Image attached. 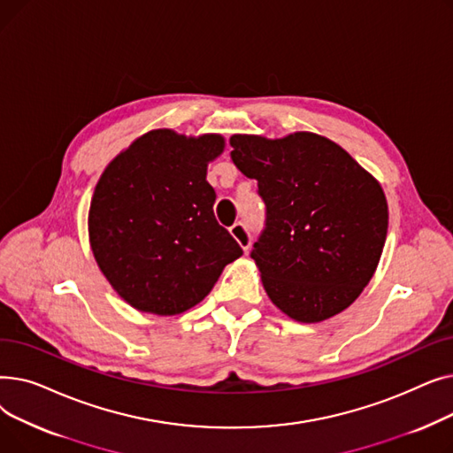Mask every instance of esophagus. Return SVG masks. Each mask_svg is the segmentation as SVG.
<instances>
[{
	"label": "esophagus",
	"mask_w": 453,
	"mask_h": 453,
	"mask_svg": "<svg viewBox=\"0 0 453 453\" xmlns=\"http://www.w3.org/2000/svg\"><path fill=\"white\" fill-rule=\"evenodd\" d=\"M229 233H231L233 239L239 242V246L248 253V250L251 246V234H250L248 227L242 222H239V224H234V226L229 227Z\"/></svg>",
	"instance_id": "obj_1"
}]
</instances>
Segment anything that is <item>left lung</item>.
Here are the masks:
<instances>
[{
    "label": "left lung",
    "mask_w": 453,
    "mask_h": 453,
    "mask_svg": "<svg viewBox=\"0 0 453 453\" xmlns=\"http://www.w3.org/2000/svg\"><path fill=\"white\" fill-rule=\"evenodd\" d=\"M231 159L257 180L266 227L251 258L280 312L319 323L343 312L372 279L388 236L378 180L338 142L312 132L234 134Z\"/></svg>",
    "instance_id": "1"
}]
</instances>
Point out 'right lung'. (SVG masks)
I'll return each instance as SVG.
<instances>
[{"label":"right lung","instance_id":"obj_1","mask_svg":"<svg viewBox=\"0 0 453 453\" xmlns=\"http://www.w3.org/2000/svg\"><path fill=\"white\" fill-rule=\"evenodd\" d=\"M226 147L220 134L150 130L117 154L93 190L88 233L111 288L135 311L176 316L212 290L242 255L214 219L207 165Z\"/></svg>","mask_w":453,"mask_h":453}]
</instances>
